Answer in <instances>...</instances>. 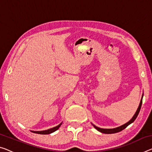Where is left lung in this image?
Listing matches in <instances>:
<instances>
[{"label": "left lung", "instance_id": "8db88e82", "mask_svg": "<svg viewBox=\"0 0 152 152\" xmlns=\"http://www.w3.org/2000/svg\"><path fill=\"white\" fill-rule=\"evenodd\" d=\"M142 96H143V95H142ZM142 99L141 100V102H140V104L139 106V108H138V109L137 110V112L134 114V116L132 119H131L130 121H129L128 123H126L124 124V125L118 127V128H113V129H103V128H98V127H97L96 126L93 125L94 126V128L96 129V130H98V131H99L100 132H102V133H104V134H113V133H117V132H119L120 131L123 130L124 129H125L127 126L130 125V124H132V122L134 121V120L137 118L138 115H139V113L140 112V110H141V105H142Z\"/></svg>", "mask_w": 152, "mask_h": 152}]
</instances>
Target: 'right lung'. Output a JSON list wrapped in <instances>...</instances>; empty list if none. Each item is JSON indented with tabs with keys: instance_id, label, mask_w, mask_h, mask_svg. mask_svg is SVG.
<instances>
[{
	"instance_id": "1",
	"label": "right lung",
	"mask_w": 152,
	"mask_h": 152,
	"mask_svg": "<svg viewBox=\"0 0 152 152\" xmlns=\"http://www.w3.org/2000/svg\"><path fill=\"white\" fill-rule=\"evenodd\" d=\"M61 125V124H60L59 125L54 127V128H53L51 129H49V130H44V131H33V132L36 133V134H50L52 132H54V131H56V130H58L59 128V127Z\"/></svg>"
}]
</instances>
